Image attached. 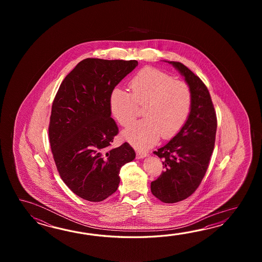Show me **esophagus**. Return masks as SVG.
I'll return each instance as SVG.
<instances>
[{"label":"esophagus","mask_w":262,"mask_h":262,"mask_svg":"<svg viewBox=\"0 0 262 262\" xmlns=\"http://www.w3.org/2000/svg\"><path fill=\"white\" fill-rule=\"evenodd\" d=\"M146 156H147L146 152H143V151H137V158H138V159L144 158Z\"/></svg>","instance_id":"1"}]
</instances>
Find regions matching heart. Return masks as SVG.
<instances>
[{
  "mask_svg": "<svg viewBox=\"0 0 262 262\" xmlns=\"http://www.w3.org/2000/svg\"><path fill=\"white\" fill-rule=\"evenodd\" d=\"M130 93L120 88L112 91L110 106L122 125H127L137 114V105L143 106L144 119L123 130L124 139L139 149L156 144L161 137L170 139L183 128L192 107V93L183 81L167 73L145 67L135 74L129 83Z\"/></svg>",
  "mask_w": 262,
  "mask_h": 262,
  "instance_id": "b5f03b06",
  "label": "heart"
}]
</instances>
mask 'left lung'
<instances>
[{"instance_id":"obj_1","label":"left lung","mask_w":262,"mask_h":262,"mask_svg":"<svg viewBox=\"0 0 262 262\" xmlns=\"http://www.w3.org/2000/svg\"><path fill=\"white\" fill-rule=\"evenodd\" d=\"M184 78L192 93V107L183 128L154 151L165 171L150 183L152 195L165 203L184 201L195 192L209 167L215 142L216 114L205 84L179 61H167Z\"/></svg>"}]
</instances>
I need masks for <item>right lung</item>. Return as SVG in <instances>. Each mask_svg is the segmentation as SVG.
<instances>
[{"label": "right lung", "instance_id": "right-lung-1", "mask_svg": "<svg viewBox=\"0 0 262 262\" xmlns=\"http://www.w3.org/2000/svg\"><path fill=\"white\" fill-rule=\"evenodd\" d=\"M138 61L87 58L62 80L50 115L49 137L56 167L73 193L98 202L117 190L120 170L136 157L124 142L111 148L118 126L110 97Z\"/></svg>", "mask_w": 262, "mask_h": 262}]
</instances>
